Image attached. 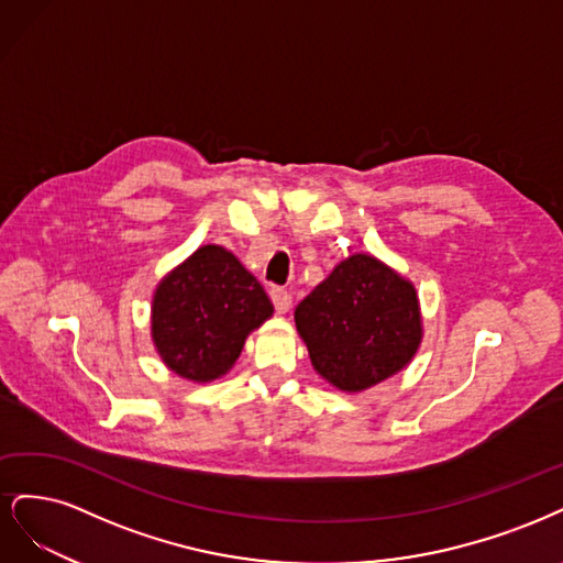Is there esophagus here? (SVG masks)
<instances>
[{
    "instance_id": "1",
    "label": "esophagus",
    "mask_w": 563,
    "mask_h": 563,
    "mask_svg": "<svg viewBox=\"0 0 563 563\" xmlns=\"http://www.w3.org/2000/svg\"><path fill=\"white\" fill-rule=\"evenodd\" d=\"M271 301H274L278 313H285L287 308L292 306V295H289L287 289H283V287H274V289H271Z\"/></svg>"
}]
</instances>
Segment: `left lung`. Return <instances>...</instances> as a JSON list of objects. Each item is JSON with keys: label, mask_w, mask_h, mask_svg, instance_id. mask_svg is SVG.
I'll use <instances>...</instances> for the list:
<instances>
[{"label": "left lung", "mask_w": 563, "mask_h": 563, "mask_svg": "<svg viewBox=\"0 0 563 563\" xmlns=\"http://www.w3.org/2000/svg\"><path fill=\"white\" fill-rule=\"evenodd\" d=\"M316 372L339 390H367L405 369L423 339L413 285L372 255L334 266L295 311Z\"/></svg>", "instance_id": "8db88e82"}]
</instances>
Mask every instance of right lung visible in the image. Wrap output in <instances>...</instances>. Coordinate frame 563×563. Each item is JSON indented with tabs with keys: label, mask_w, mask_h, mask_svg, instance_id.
I'll use <instances>...</instances> for the list:
<instances>
[{
	"label": "right lung",
	"mask_w": 563,
	"mask_h": 563,
	"mask_svg": "<svg viewBox=\"0 0 563 563\" xmlns=\"http://www.w3.org/2000/svg\"><path fill=\"white\" fill-rule=\"evenodd\" d=\"M271 316L257 278L222 245H203L158 283L152 339L163 365L208 384L233 367L247 334Z\"/></svg>",
	"instance_id": "add662e5"
}]
</instances>
